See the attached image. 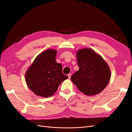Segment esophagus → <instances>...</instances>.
<instances>
[{
    "instance_id": "obj_1",
    "label": "esophagus",
    "mask_w": 132,
    "mask_h": 132,
    "mask_svg": "<svg viewBox=\"0 0 132 132\" xmlns=\"http://www.w3.org/2000/svg\"><path fill=\"white\" fill-rule=\"evenodd\" d=\"M71 73H69V74L68 75V78L70 79V77H71Z\"/></svg>"
}]
</instances>
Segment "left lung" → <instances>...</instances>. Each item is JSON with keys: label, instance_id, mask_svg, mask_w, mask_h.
Segmentation results:
<instances>
[{"label": "left lung", "instance_id": "8db88e82", "mask_svg": "<svg viewBox=\"0 0 132 132\" xmlns=\"http://www.w3.org/2000/svg\"><path fill=\"white\" fill-rule=\"evenodd\" d=\"M76 55L79 69L71 76V81L87 96L101 93L107 86L111 76L106 62L92 49L78 50Z\"/></svg>", "mask_w": 132, "mask_h": 132}]
</instances>
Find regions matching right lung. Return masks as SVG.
Returning a JSON list of instances; mask_svg holds the SVG:
<instances>
[{
  "instance_id": "right-lung-1",
  "label": "right lung",
  "mask_w": 132,
  "mask_h": 132,
  "mask_svg": "<svg viewBox=\"0 0 132 132\" xmlns=\"http://www.w3.org/2000/svg\"><path fill=\"white\" fill-rule=\"evenodd\" d=\"M57 50L47 49L35 59L26 70L25 77L31 90L37 96L50 97L68 77L63 73L62 65L56 61Z\"/></svg>"
}]
</instances>
